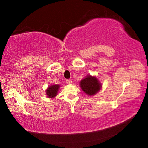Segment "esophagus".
<instances>
[{
  "label": "esophagus",
  "mask_w": 148,
  "mask_h": 148,
  "mask_svg": "<svg viewBox=\"0 0 148 148\" xmlns=\"http://www.w3.org/2000/svg\"><path fill=\"white\" fill-rule=\"evenodd\" d=\"M66 82L67 84H72V82L71 79H66Z\"/></svg>",
  "instance_id": "1"
}]
</instances>
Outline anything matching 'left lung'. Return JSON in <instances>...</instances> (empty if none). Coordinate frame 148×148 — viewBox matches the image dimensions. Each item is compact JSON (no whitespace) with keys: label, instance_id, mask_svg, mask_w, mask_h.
I'll return each instance as SVG.
<instances>
[{"label":"left lung","instance_id":"1","mask_svg":"<svg viewBox=\"0 0 148 148\" xmlns=\"http://www.w3.org/2000/svg\"><path fill=\"white\" fill-rule=\"evenodd\" d=\"M79 86L85 93L89 96H93L101 89L102 84L96 76L87 75L80 81Z\"/></svg>","mask_w":148,"mask_h":148}]
</instances>
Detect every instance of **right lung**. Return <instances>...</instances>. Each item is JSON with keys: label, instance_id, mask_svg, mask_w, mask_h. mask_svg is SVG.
Returning <instances> with one entry per match:
<instances>
[{"label": "right lung", "instance_id": "right-lung-1", "mask_svg": "<svg viewBox=\"0 0 148 148\" xmlns=\"http://www.w3.org/2000/svg\"><path fill=\"white\" fill-rule=\"evenodd\" d=\"M60 85L55 84L49 86L46 90V94L48 98L52 99L55 98L58 93V91L60 89Z\"/></svg>", "mask_w": 148, "mask_h": 148}]
</instances>
